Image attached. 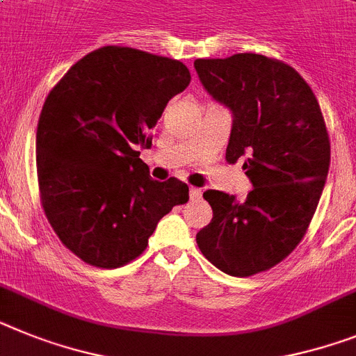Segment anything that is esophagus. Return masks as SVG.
I'll return each instance as SVG.
<instances>
[{
	"mask_svg": "<svg viewBox=\"0 0 356 356\" xmlns=\"http://www.w3.org/2000/svg\"><path fill=\"white\" fill-rule=\"evenodd\" d=\"M189 196H191V200H200L202 198V189H198V187H191Z\"/></svg>",
	"mask_w": 356,
	"mask_h": 356,
	"instance_id": "obj_1",
	"label": "esophagus"
}]
</instances>
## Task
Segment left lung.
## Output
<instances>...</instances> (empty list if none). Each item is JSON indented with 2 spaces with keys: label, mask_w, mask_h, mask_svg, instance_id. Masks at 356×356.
<instances>
[{
  "label": "left lung",
  "mask_w": 356,
  "mask_h": 356,
  "mask_svg": "<svg viewBox=\"0 0 356 356\" xmlns=\"http://www.w3.org/2000/svg\"><path fill=\"white\" fill-rule=\"evenodd\" d=\"M205 90L232 109L227 162L245 158L254 189L243 203L205 191L212 221L196 234L216 268L250 277L286 259L305 238L330 169V135L317 97L299 72L259 54L196 59Z\"/></svg>",
  "instance_id": "8db88e82"
}]
</instances>
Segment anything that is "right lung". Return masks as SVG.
<instances>
[{"instance_id":"right-lung-1","label":"right lung","mask_w":356,"mask_h":356,"mask_svg":"<svg viewBox=\"0 0 356 356\" xmlns=\"http://www.w3.org/2000/svg\"><path fill=\"white\" fill-rule=\"evenodd\" d=\"M184 63L127 47H102L51 88L39 115V198L60 243L86 265L118 268L140 256L158 221L189 202L178 178L149 176L163 108L189 86Z\"/></svg>"}]
</instances>
